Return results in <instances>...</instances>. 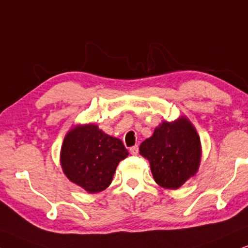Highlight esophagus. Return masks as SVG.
I'll return each instance as SVG.
<instances>
[{"label":"esophagus","instance_id":"obj_1","mask_svg":"<svg viewBox=\"0 0 248 248\" xmlns=\"http://www.w3.org/2000/svg\"><path fill=\"white\" fill-rule=\"evenodd\" d=\"M129 152L131 153V155H137V153H139V146L137 145H134V146H131L130 149H129Z\"/></svg>","mask_w":248,"mask_h":248}]
</instances>
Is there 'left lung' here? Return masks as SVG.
<instances>
[{"label": "left lung", "mask_w": 248, "mask_h": 248, "mask_svg": "<svg viewBox=\"0 0 248 248\" xmlns=\"http://www.w3.org/2000/svg\"><path fill=\"white\" fill-rule=\"evenodd\" d=\"M150 161L153 178L165 189H177L197 173L200 164V139L186 119L162 122L140 146Z\"/></svg>", "instance_id": "1"}]
</instances>
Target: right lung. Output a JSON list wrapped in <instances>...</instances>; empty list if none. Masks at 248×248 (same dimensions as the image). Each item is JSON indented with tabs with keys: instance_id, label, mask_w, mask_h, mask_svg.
Listing matches in <instances>:
<instances>
[{
	"instance_id": "add662e5",
	"label": "right lung",
	"mask_w": 248,
	"mask_h": 248,
	"mask_svg": "<svg viewBox=\"0 0 248 248\" xmlns=\"http://www.w3.org/2000/svg\"><path fill=\"white\" fill-rule=\"evenodd\" d=\"M128 155L119 139L108 136L95 124L72 129L62 146L61 162L68 180L90 193L111 184L117 166Z\"/></svg>"
}]
</instances>
